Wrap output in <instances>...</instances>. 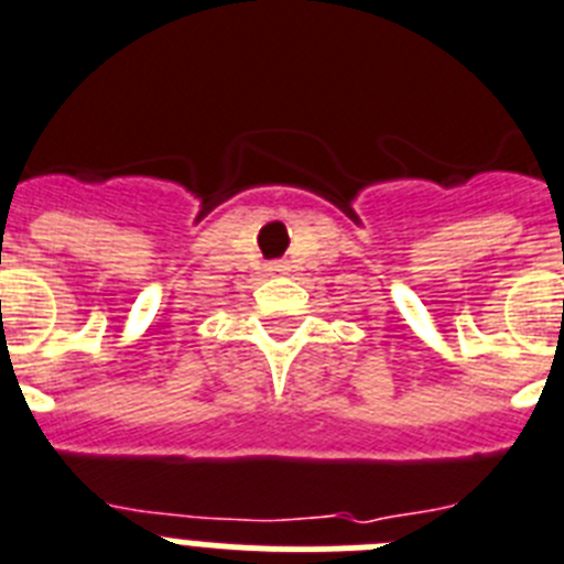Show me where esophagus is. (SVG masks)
Here are the masks:
<instances>
[{
    "mask_svg": "<svg viewBox=\"0 0 564 564\" xmlns=\"http://www.w3.org/2000/svg\"><path fill=\"white\" fill-rule=\"evenodd\" d=\"M269 272H272V275H281L283 263H269Z\"/></svg>",
    "mask_w": 564,
    "mask_h": 564,
    "instance_id": "1",
    "label": "esophagus"
}]
</instances>
